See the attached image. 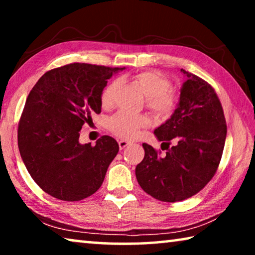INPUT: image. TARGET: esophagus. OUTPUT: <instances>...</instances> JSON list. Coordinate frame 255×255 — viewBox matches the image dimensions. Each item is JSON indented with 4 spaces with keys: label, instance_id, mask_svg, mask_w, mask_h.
Wrapping results in <instances>:
<instances>
[{
    "label": "esophagus",
    "instance_id": "obj_1",
    "mask_svg": "<svg viewBox=\"0 0 255 255\" xmlns=\"http://www.w3.org/2000/svg\"><path fill=\"white\" fill-rule=\"evenodd\" d=\"M118 144H119V148L120 149H124L125 147H127L128 145H130V141H127V140L122 139V140L118 141Z\"/></svg>",
    "mask_w": 255,
    "mask_h": 255
}]
</instances>
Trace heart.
Segmentation results:
<instances>
[{"mask_svg": "<svg viewBox=\"0 0 255 255\" xmlns=\"http://www.w3.org/2000/svg\"><path fill=\"white\" fill-rule=\"evenodd\" d=\"M136 82L146 96V106L159 116L170 115L176 106L178 98L170 90V82L165 76L157 72L146 71L136 75ZM118 88V81L114 80L106 85L100 96L103 108L114 105V97ZM111 131L122 138H135L140 128L148 125V119L143 115H133L129 112H118L110 120Z\"/></svg>", "mask_w": 255, "mask_h": 255, "instance_id": "b5f03b06", "label": "heart"}]
</instances>
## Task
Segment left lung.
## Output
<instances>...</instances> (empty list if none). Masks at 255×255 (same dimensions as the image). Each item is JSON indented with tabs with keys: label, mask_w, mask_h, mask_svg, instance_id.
I'll use <instances>...</instances> for the list:
<instances>
[{
	"label": "left lung",
	"mask_w": 255,
	"mask_h": 255,
	"mask_svg": "<svg viewBox=\"0 0 255 255\" xmlns=\"http://www.w3.org/2000/svg\"><path fill=\"white\" fill-rule=\"evenodd\" d=\"M181 72L187 81L179 105L171 118L154 130L166 145V155L159 156L144 143L145 156L136 166L141 189L165 202L188 199L206 187L218 169L227 132L222 103L213 86L183 68ZM171 141L176 143L172 148Z\"/></svg>",
	"instance_id": "1"
}]
</instances>
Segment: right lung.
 <instances>
[{
  "label": "right lung",
  "instance_id": "obj_1",
  "mask_svg": "<svg viewBox=\"0 0 255 255\" xmlns=\"http://www.w3.org/2000/svg\"><path fill=\"white\" fill-rule=\"evenodd\" d=\"M124 68L68 64L46 72L30 91L18 146L29 174L51 197L79 201L101 187L119 145L110 136L99 138L96 146L81 144L80 131L93 112H101L108 80Z\"/></svg>",
  "mask_w": 255,
  "mask_h": 255
}]
</instances>
